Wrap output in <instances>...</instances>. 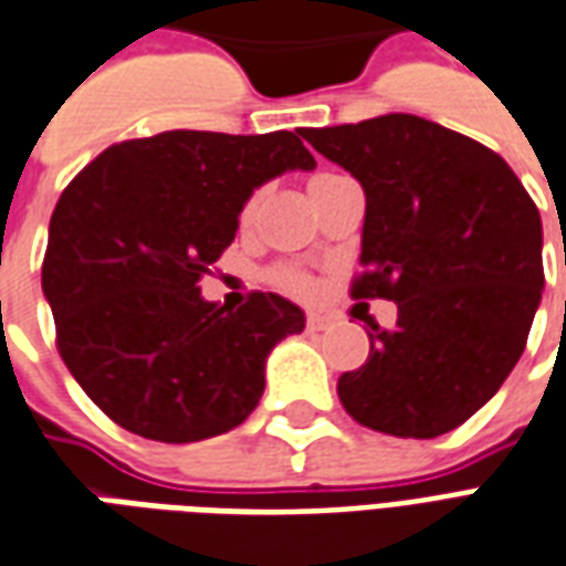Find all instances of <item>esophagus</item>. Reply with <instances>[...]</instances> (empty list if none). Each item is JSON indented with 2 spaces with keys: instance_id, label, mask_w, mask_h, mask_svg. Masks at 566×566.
<instances>
[{
  "instance_id": "obj_1",
  "label": "esophagus",
  "mask_w": 566,
  "mask_h": 566,
  "mask_svg": "<svg viewBox=\"0 0 566 566\" xmlns=\"http://www.w3.org/2000/svg\"><path fill=\"white\" fill-rule=\"evenodd\" d=\"M326 326H329V321H326V317H321V315L305 317V329H308V333H324Z\"/></svg>"
}]
</instances>
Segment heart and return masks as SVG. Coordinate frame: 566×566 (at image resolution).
Segmentation results:
<instances>
[{
    "label": "heart",
    "instance_id": "obj_1",
    "mask_svg": "<svg viewBox=\"0 0 566 566\" xmlns=\"http://www.w3.org/2000/svg\"><path fill=\"white\" fill-rule=\"evenodd\" d=\"M317 179H321V177H317ZM254 203H258V198H249L245 203H242V209H240L242 224L251 219V212H254ZM272 284H275V287H282V291H287V294H294V296H312V294H315V282H312V279H308L305 272L291 270V266H282V270L272 272Z\"/></svg>",
    "mask_w": 566,
    "mask_h": 566
}]
</instances>
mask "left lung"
Here are the masks:
<instances>
[{"mask_svg": "<svg viewBox=\"0 0 566 566\" xmlns=\"http://www.w3.org/2000/svg\"><path fill=\"white\" fill-rule=\"evenodd\" d=\"M366 191L357 300H392L396 329L338 378L357 422L438 438L474 417L525 350L543 294V224L504 158L411 113L300 128Z\"/></svg>", "mask_w": 566, "mask_h": 566, "instance_id": "1", "label": "left lung"}]
</instances>
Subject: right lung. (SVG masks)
<instances>
[{"label": "right lung", "instance_id": "add662e5", "mask_svg": "<svg viewBox=\"0 0 566 566\" xmlns=\"http://www.w3.org/2000/svg\"><path fill=\"white\" fill-rule=\"evenodd\" d=\"M294 132H161L104 149L50 216L41 287L56 347L83 392L128 432L191 443L237 429L263 396L300 305L251 294L237 312L200 275L240 228L242 203L284 170H312Z\"/></svg>", "mask_w": 566, "mask_h": 566}]
</instances>
